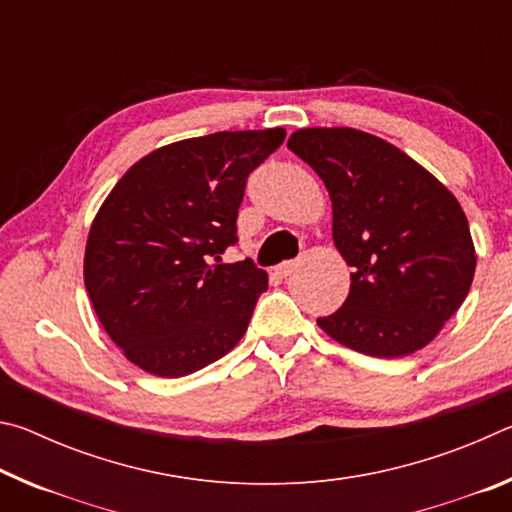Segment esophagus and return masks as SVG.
<instances>
[{"label": "esophagus", "mask_w": 512, "mask_h": 512, "mask_svg": "<svg viewBox=\"0 0 512 512\" xmlns=\"http://www.w3.org/2000/svg\"><path fill=\"white\" fill-rule=\"evenodd\" d=\"M293 268H296V262H282L280 266H277V268H275V271H277V273H280L282 277H287L289 273H293Z\"/></svg>", "instance_id": "1"}]
</instances>
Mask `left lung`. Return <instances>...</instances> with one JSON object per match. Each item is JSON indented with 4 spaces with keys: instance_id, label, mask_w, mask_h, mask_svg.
<instances>
[{
    "instance_id": "left-lung-1",
    "label": "left lung",
    "mask_w": 512,
    "mask_h": 512,
    "mask_svg": "<svg viewBox=\"0 0 512 512\" xmlns=\"http://www.w3.org/2000/svg\"><path fill=\"white\" fill-rule=\"evenodd\" d=\"M289 149L332 198L350 293L318 327L345 348L395 359L436 339L472 287L470 225L454 194L397 146L354 128H300Z\"/></svg>"
}]
</instances>
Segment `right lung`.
<instances>
[{
    "instance_id": "right-lung-1",
    "label": "right lung",
    "mask_w": 512,
    "mask_h": 512,
    "mask_svg": "<svg viewBox=\"0 0 512 512\" xmlns=\"http://www.w3.org/2000/svg\"><path fill=\"white\" fill-rule=\"evenodd\" d=\"M284 137L266 128L173 142L112 187L92 221L83 275L103 329L135 366L192 375L246 334L268 275L221 255L237 244L250 171Z\"/></svg>"
}]
</instances>
